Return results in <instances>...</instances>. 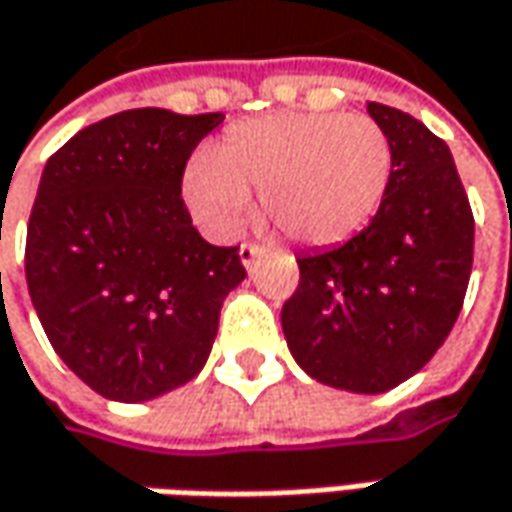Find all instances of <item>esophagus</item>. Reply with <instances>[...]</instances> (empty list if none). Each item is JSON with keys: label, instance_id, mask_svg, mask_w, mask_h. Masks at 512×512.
I'll return each mask as SVG.
<instances>
[{"label": "esophagus", "instance_id": "obj_1", "mask_svg": "<svg viewBox=\"0 0 512 512\" xmlns=\"http://www.w3.org/2000/svg\"><path fill=\"white\" fill-rule=\"evenodd\" d=\"M267 250L262 245H242L239 247V259H242V265L247 267V270H253V265L265 256Z\"/></svg>", "mask_w": 512, "mask_h": 512}]
</instances>
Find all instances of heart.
I'll list each match as a JSON object with an SVG mask.
<instances>
[{
    "label": "heart",
    "instance_id": "b5f03b06",
    "mask_svg": "<svg viewBox=\"0 0 512 512\" xmlns=\"http://www.w3.org/2000/svg\"><path fill=\"white\" fill-rule=\"evenodd\" d=\"M393 150L364 113H273L230 128L185 176L196 219L236 233L262 196L267 222L302 245L342 242L379 210Z\"/></svg>",
    "mask_w": 512,
    "mask_h": 512
}]
</instances>
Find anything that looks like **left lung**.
I'll list each match as a JSON object with an SVG mask.
<instances>
[{"instance_id":"8db88e82","label":"left lung","mask_w":512,"mask_h":512,"mask_svg":"<svg viewBox=\"0 0 512 512\" xmlns=\"http://www.w3.org/2000/svg\"><path fill=\"white\" fill-rule=\"evenodd\" d=\"M367 113L393 150L382 205L350 242L296 259L299 287L282 307L299 367L350 393H384L433 359L459 319L476 230L442 139L379 102Z\"/></svg>"}]
</instances>
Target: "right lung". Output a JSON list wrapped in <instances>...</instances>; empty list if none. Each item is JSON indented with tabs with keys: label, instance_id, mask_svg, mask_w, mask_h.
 Here are the masks:
<instances>
[{
	"label": "right lung",
	"instance_id": "right-lung-1",
	"mask_svg": "<svg viewBox=\"0 0 512 512\" xmlns=\"http://www.w3.org/2000/svg\"><path fill=\"white\" fill-rule=\"evenodd\" d=\"M225 113L136 108L79 130L42 170L25 276L53 350L113 402H148L205 367L239 247L199 236L182 199L193 148Z\"/></svg>",
	"mask_w": 512,
	"mask_h": 512
}]
</instances>
